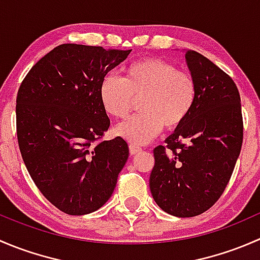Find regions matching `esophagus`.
<instances>
[{
  "label": "esophagus",
  "mask_w": 260,
  "mask_h": 260,
  "mask_svg": "<svg viewBox=\"0 0 260 260\" xmlns=\"http://www.w3.org/2000/svg\"><path fill=\"white\" fill-rule=\"evenodd\" d=\"M141 151H142V149H141L140 147H137V146H135V145H131V146H129V153H131V156H135V154L140 153Z\"/></svg>",
  "instance_id": "1"
}]
</instances>
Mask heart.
Masks as SVG:
<instances>
[{"instance_id":"1","label":"heart","mask_w":260,"mask_h":260,"mask_svg":"<svg viewBox=\"0 0 260 260\" xmlns=\"http://www.w3.org/2000/svg\"><path fill=\"white\" fill-rule=\"evenodd\" d=\"M141 114L114 128V133L133 145H146L164 127L179 128L190 115L198 98L195 79L175 65L158 57H147L124 69L122 79L106 77L99 85L104 112L124 119L140 99Z\"/></svg>"}]
</instances>
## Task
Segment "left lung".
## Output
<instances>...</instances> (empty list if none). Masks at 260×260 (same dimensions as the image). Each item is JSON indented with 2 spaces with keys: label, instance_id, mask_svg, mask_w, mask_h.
I'll use <instances>...</instances> for the list:
<instances>
[{
  "label": "left lung",
  "instance_id": "8db88e82",
  "mask_svg": "<svg viewBox=\"0 0 260 260\" xmlns=\"http://www.w3.org/2000/svg\"><path fill=\"white\" fill-rule=\"evenodd\" d=\"M198 86L187 119L153 149L149 188L157 205L177 217L203 214L221 196L243 143L240 95L232 78L204 55L186 50Z\"/></svg>",
  "mask_w": 260,
  "mask_h": 260
}]
</instances>
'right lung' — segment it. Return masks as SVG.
Wrapping results in <instances>:
<instances>
[{"label": "right lung", "instance_id": "right-lung-1", "mask_svg": "<svg viewBox=\"0 0 260 260\" xmlns=\"http://www.w3.org/2000/svg\"><path fill=\"white\" fill-rule=\"evenodd\" d=\"M129 52L62 44L31 68L18 89L21 156L40 192L65 214L102 208L128 159L123 138L92 143L111 124L99 85Z\"/></svg>", "mask_w": 260, "mask_h": 260}]
</instances>
